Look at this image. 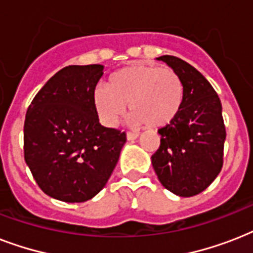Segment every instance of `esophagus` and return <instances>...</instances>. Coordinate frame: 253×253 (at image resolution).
I'll use <instances>...</instances> for the list:
<instances>
[{
  "instance_id": "1",
  "label": "esophagus",
  "mask_w": 253,
  "mask_h": 253,
  "mask_svg": "<svg viewBox=\"0 0 253 253\" xmlns=\"http://www.w3.org/2000/svg\"><path fill=\"white\" fill-rule=\"evenodd\" d=\"M126 136H127V139H128V140H134V139L138 138L139 134H138V132H132V131H128V132L126 134Z\"/></svg>"
}]
</instances>
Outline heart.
<instances>
[{
    "label": "heart",
    "mask_w": 253,
    "mask_h": 253,
    "mask_svg": "<svg viewBox=\"0 0 253 253\" xmlns=\"http://www.w3.org/2000/svg\"><path fill=\"white\" fill-rule=\"evenodd\" d=\"M184 83L170 68L131 64L114 72L109 86L98 85L93 91V105L103 125L115 126L130 106L135 123L148 127L167 126L184 102Z\"/></svg>",
    "instance_id": "1"
}]
</instances>
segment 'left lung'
Wrapping results in <instances>:
<instances>
[{"instance_id": "8db88e82", "label": "left lung", "mask_w": 253, "mask_h": 253, "mask_svg": "<svg viewBox=\"0 0 253 253\" xmlns=\"http://www.w3.org/2000/svg\"><path fill=\"white\" fill-rule=\"evenodd\" d=\"M158 60L180 75L185 94L178 114L159 130L160 147L151 160L164 188L176 196L193 197L204 192L223 167L222 103L210 83L186 61L170 55Z\"/></svg>"}]
</instances>
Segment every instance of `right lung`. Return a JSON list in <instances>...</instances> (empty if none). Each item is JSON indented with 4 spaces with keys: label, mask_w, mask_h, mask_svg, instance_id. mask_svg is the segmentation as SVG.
Listing matches in <instances>:
<instances>
[{
    "label": "right lung",
    "mask_w": 253,
    "mask_h": 253,
    "mask_svg": "<svg viewBox=\"0 0 253 253\" xmlns=\"http://www.w3.org/2000/svg\"><path fill=\"white\" fill-rule=\"evenodd\" d=\"M103 65H69L30 103L23 127L25 162L39 188L63 202H85L110 178L126 132L99 123L93 91Z\"/></svg>",
    "instance_id": "add662e5"
}]
</instances>
